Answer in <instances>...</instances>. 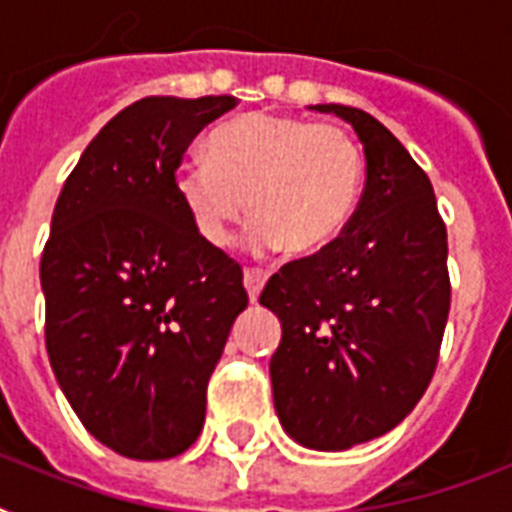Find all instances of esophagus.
<instances>
[{
	"instance_id": "1",
	"label": "esophagus",
	"mask_w": 512,
	"mask_h": 512,
	"mask_svg": "<svg viewBox=\"0 0 512 512\" xmlns=\"http://www.w3.org/2000/svg\"><path fill=\"white\" fill-rule=\"evenodd\" d=\"M265 281H268V271H263V268H247V271H244V287H247L252 303H255L257 295H260V289L265 287Z\"/></svg>"
}]
</instances>
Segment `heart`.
I'll list each match as a JSON object with an SVG mask.
<instances>
[{
	"label": "heart",
	"instance_id": "1",
	"mask_svg": "<svg viewBox=\"0 0 512 512\" xmlns=\"http://www.w3.org/2000/svg\"><path fill=\"white\" fill-rule=\"evenodd\" d=\"M207 148L209 159L191 156L175 170L177 196L207 244L225 247L247 207L257 249L316 255L345 231L364 156L342 127L255 111L217 127Z\"/></svg>",
	"mask_w": 512,
	"mask_h": 512
}]
</instances>
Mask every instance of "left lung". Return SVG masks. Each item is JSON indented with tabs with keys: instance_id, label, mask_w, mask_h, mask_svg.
Wrapping results in <instances>:
<instances>
[{
	"instance_id": "left-lung-1",
	"label": "left lung",
	"mask_w": 512,
	"mask_h": 512,
	"mask_svg": "<svg viewBox=\"0 0 512 512\" xmlns=\"http://www.w3.org/2000/svg\"><path fill=\"white\" fill-rule=\"evenodd\" d=\"M316 111L353 124L366 183L345 231L273 273L260 303L281 321L273 404L297 444L342 452L388 433L436 372L452 284L436 193L388 127L361 108Z\"/></svg>"
}]
</instances>
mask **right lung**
I'll return each instance as SVG.
<instances>
[{
    "instance_id": "obj_1",
    "label": "right lung",
    "mask_w": 512,
    "mask_h": 512,
    "mask_svg": "<svg viewBox=\"0 0 512 512\" xmlns=\"http://www.w3.org/2000/svg\"><path fill=\"white\" fill-rule=\"evenodd\" d=\"M236 98H143L84 148L44 244V342L82 425L130 460L199 438L207 382L249 297L241 265L201 239L175 170Z\"/></svg>"
}]
</instances>
